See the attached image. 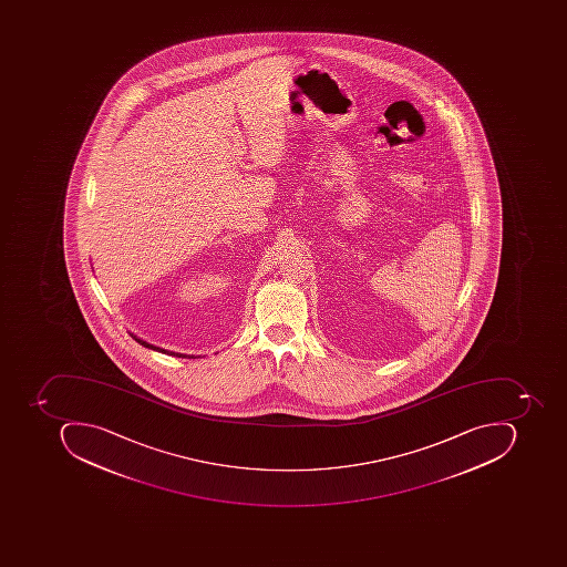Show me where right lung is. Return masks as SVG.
<instances>
[{
  "instance_id": "add662e5",
  "label": "right lung",
  "mask_w": 567,
  "mask_h": 567,
  "mask_svg": "<svg viewBox=\"0 0 567 567\" xmlns=\"http://www.w3.org/2000/svg\"><path fill=\"white\" fill-rule=\"evenodd\" d=\"M133 339H136L141 346H145V348L153 349V351L163 352V354L178 355V358H196V355H187V354H178V352L167 351V349L156 348V346L148 344V342L141 341L136 336H133Z\"/></svg>"
}]
</instances>
